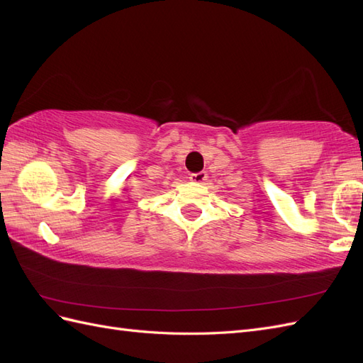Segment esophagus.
<instances>
[{
    "instance_id": "34e87169",
    "label": "esophagus",
    "mask_w": 363,
    "mask_h": 363,
    "mask_svg": "<svg viewBox=\"0 0 363 363\" xmlns=\"http://www.w3.org/2000/svg\"><path fill=\"white\" fill-rule=\"evenodd\" d=\"M189 180L194 183H204L207 180V174L204 171L200 172H194L189 175Z\"/></svg>"
}]
</instances>
